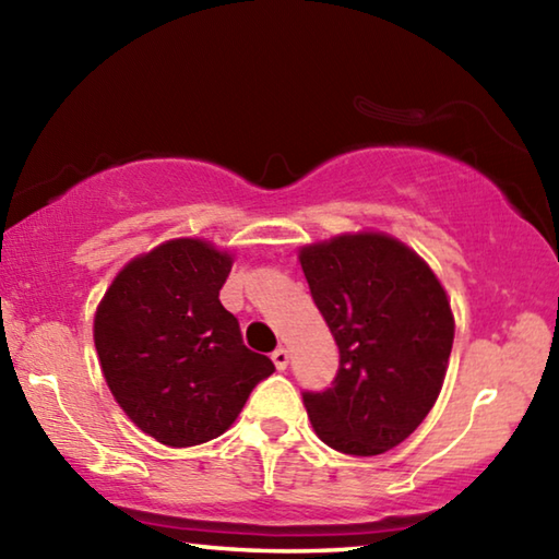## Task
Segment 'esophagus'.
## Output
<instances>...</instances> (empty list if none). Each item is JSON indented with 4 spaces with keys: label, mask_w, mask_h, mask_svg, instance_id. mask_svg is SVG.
I'll use <instances>...</instances> for the list:
<instances>
[{
    "label": "esophagus",
    "mask_w": 559,
    "mask_h": 559,
    "mask_svg": "<svg viewBox=\"0 0 559 559\" xmlns=\"http://www.w3.org/2000/svg\"><path fill=\"white\" fill-rule=\"evenodd\" d=\"M271 359H273V365H276V370H286V367H288V349L286 347L273 349Z\"/></svg>",
    "instance_id": "obj_1"
}]
</instances>
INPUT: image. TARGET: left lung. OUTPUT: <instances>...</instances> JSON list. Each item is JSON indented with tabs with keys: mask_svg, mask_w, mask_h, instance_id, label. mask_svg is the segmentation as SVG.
I'll return each mask as SVG.
<instances>
[{
	"mask_svg": "<svg viewBox=\"0 0 559 559\" xmlns=\"http://www.w3.org/2000/svg\"><path fill=\"white\" fill-rule=\"evenodd\" d=\"M316 306L340 349L333 386L306 392L330 449L377 456L427 419L443 386L453 310L431 266L384 231H345L298 249Z\"/></svg>",
	"mask_w": 559,
	"mask_h": 559,
	"instance_id": "8db88e82",
	"label": "left lung"
}]
</instances>
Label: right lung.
<instances>
[{"label": "right lung", "instance_id": "obj_1", "mask_svg": "<svg viewBox=\"0 0 559 559\" xmlns=\"http://www.w3.org/2000/svg\"><path fill=\"white\" fill-rule=\"evenodd\" d=\"M231 266L234 253L212 241L169 239L130 259L96 308L93 343L108 390L165 447L222 437L273 372L219 300Z\"/></svg>", "mask_w": 559, "mask_h": 559}]
</instances>
